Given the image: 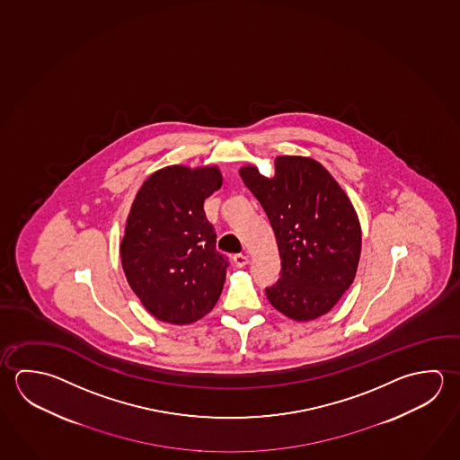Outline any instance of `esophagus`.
Returning a JSON list of instances; mask_svg holds the SVG:
<instances>
[{"label":"esophagus","mask_w":460,"mask_h":460,"mask_svg":"<svg viewBox=\"0 0 460 460\" xmlns=\"http://www.w3.org/2000/svg\"><path fill=\"white\" fill-rule=\"evenodd\" d=\"M234 265L237 266V268H243V266L249 263V257L247 255H243V253H235L233 257Z\"/></svg>","instance_id":"esophagus-1"}]
</instances>
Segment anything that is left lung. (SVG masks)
<instances>
[{
	"label": "left lung",
	"instance_id": "obj_1",
	"mask_svg": "<svg viewBox=\"0 0 460 460\" xmlns=\"http://www.w3.org/2000/svg\"><path fill=\"white\" fill-rule=\"evenodd\" d=\"M268 179L255 166L241 178L273 227L281 278L266 298L282 314L308 322L328 314L354 281L362 231L352 203L322 164L304 156H278Z\"/></svg>",
	"mask_w": 460,
	"mask_h": 460
}]
</instances>
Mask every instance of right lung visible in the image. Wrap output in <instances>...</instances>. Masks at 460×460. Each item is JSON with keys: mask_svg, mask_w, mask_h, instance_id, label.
<instances>
[{"mask_svg": "<svg viewBox=\"0 0 460 460\" xmlns=\"http://www.w3.org/2000/svg\"><path fill=\"white\" fill-rule=\"evenodd\" d=\"M223 184L217 166H168L140 187L121 242L124 273L150 314L162 322L200 320L218 302L229 260L203 202Z\"/></svg>", "mask_w": 460, "mask_h": 460, "instance_id": "right-lung-1", "label": "right lung"}]
</instances>
